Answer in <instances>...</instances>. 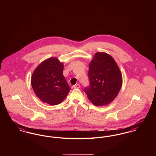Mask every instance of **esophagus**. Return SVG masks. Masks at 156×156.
Listing matches in <instances>:
<instances>
[{
    "label": "esophagus",
    "mask_w": 156,
    "mask_h": 156,
    "mask_svg": "<svg viewBox=\"0 0 156 156\" xmlns=\"http://www.w3.org/2000/svg\"><path fill=\"white\" fill-rule=\"evenodd\" d=\"M80 87H81V86L80 84H75L73 86L74 88H80Z\"/></svg>",
    "instance_id": "1"
}]
</instances>
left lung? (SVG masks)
I'll list each match as a JSON object with an SVG mask.
<instances>
[{
	"label": "left lung",
	"mask_w": 156,
	"mask_h": 156,
	"mask_svg": "<svg viewBox=\"0 0 156 156\" xmlns=\"http://www.w3.org/2000/svg\"><path fill=\"white\" fill-rule=\"evenodd\" d=\"M89 86L84 88L90 102L95 106L108 105L117 97L122 85L119 67L111 56L97 52L90 62Z\"/></svg>",
	"instance_id": "obj_1"
}]
</instances>
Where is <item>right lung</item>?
I'll return each mask as SVG.
<instances>
[{"mask_svg": "<svg viewBox=\"0 0 156 156\" xmlns=\"http://www.w3.org/2000/svg\"><path fill=\"white\" fill-rule=\"evenodd\" d=\"M64 66L56 58L41 62L33 72L31 83L37 97L51 105L60 104L70 88L63 75Z\"/></svg>", "mask_w": 156, "mask_h": 156, "instance_id": "add662e5", "label": "right lung"}]
</instances>
